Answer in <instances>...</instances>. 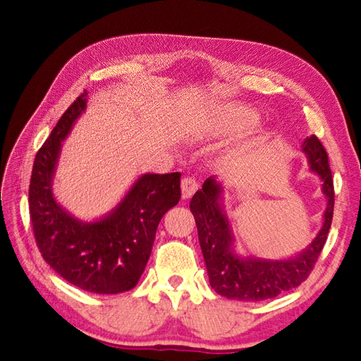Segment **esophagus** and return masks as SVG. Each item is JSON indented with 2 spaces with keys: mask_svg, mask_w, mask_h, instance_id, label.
I'll return each instance as SVG.
<instances>
[{
  "mask_svg": "<svg viewBox=\"0 0 361 361\" xmlns=\"http://www.w3.org/2000/svg\"><path fill=\"white\" fill-rule=\"evenodd\" d=\"M198 189V183L195 178H183L181 180V192H183V198H189L195 194V190Z\"/></svg>",
  "mask_w": 361,
  "mask_h": 361,
  "instance_id": "esophagus-1",
  "label": "esophagus"
}]
</instances>
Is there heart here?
<instances>
[{
  "mask_svg": "<svg viewBox=\"0 0 361 361\" xmlns=\"http://www.w3.org/2000/svg\"><path fill=\"white\" fill-rule=\"evenodd\" d=\"M257 116L250 110L229 109V106H219L208 113L204 119V127L211 133H231L235 130L250 128L256 124Z\"/></svg>",
  "mask_w": 361,
  "mask_h": 361,
  "instance_id": "heart-1",
  "label": "heart"
}]
</instances>
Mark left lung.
Segmentation results:
<instances>
[{
  "label": "left lung",
  "mask_w": 361,
  "mask_h": 361,
  "mask_svg": "<svg viewBox=\"0 0 361 361\" xmlns=\"http://www.w3.org/2000/svg\"><path fill=\"white\" fill-rule=\"evenodd\" d=\"M301 150L307 157L310 171L323 181L321 190L326 197V209L317 237L295 256H242L235 251V235L224 204L221 181L209 176L194 194L189 206L197 224L209 283L219 295L237 301H264L298 287L313 270L332 225L334 180L327 153L315 135L305 137Z\"/></svg>",
  "instance_id": "obj_1"
}]
</instances>
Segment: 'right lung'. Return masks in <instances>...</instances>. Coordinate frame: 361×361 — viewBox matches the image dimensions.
Instances as JSON below:
<instances>
[{"instance_id":"1","label":"right lung","mask_w":361,"mask_h":361,"mask_svg":"<svg viewBox=\"0 0 361 361\" xmlns=\"http://www.w3.org/2000/svg\"><path fill=\"white\" fill-rule=\"evenodd\" d=\"M88 91L75 99L37 152L29 185V212L43 259L65 281L99 295L132 290L150 257L157 228L180 202V172L144 173L105 216L85 221L52 192L62 142L87 110Z\"/></svg>"}]
</instances>
